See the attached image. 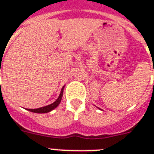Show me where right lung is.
<instances>
[{
  "label": "right lung",
  "instance_id": "1",
  "mask_svg": "<svg viewBox=\"0 0 154 154\" xmlns=\"http://www.w3.org/2000/svg\"><path fill=\"white\" fill-rule=\"evenodd\" d=\"M64 87L65 86L62 87L58 98L53 103H52V104H50L49 105H46V106H44V107L38 108V109H28L27 110H29L30 112H36V113H45V112H49L50 111H52L53 109H54L55 108H57L59 105V104L60 103V101H61V98H62L63 96V91H64Z\"/></svg>",
  "mask_w": 154,
  "mask_h": 154
}]
</instances>
